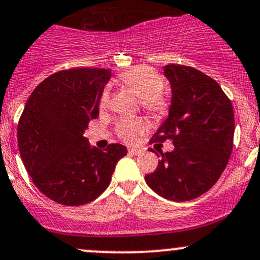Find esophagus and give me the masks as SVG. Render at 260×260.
<instances>
[{
	"label": "esophagus",
	"instance_id": "obj_1",
	"mask_svg": "<svg viewBox=\"0 0 260 260\" xmlns=\"http://www.w3.org/2000/svg\"><path fill=\"white\" fill-rule=\"evenodd\" d=\"M128 152L131 154H133V155H139V154L142 153V149H138V148H129L128 149Z\"/></svg>",
	"mask_w": 260,
	"mask_h": 260
}]
</instances>
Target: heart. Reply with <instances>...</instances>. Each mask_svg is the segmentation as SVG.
<instances>
[{
    "label": "heart",
    "instance_id": "heart-1",
    "mask_svg": "<svg viewBox=\"0 0 260 260\" xmlns=\"http://www.w3.org/2000/svg\"><path fill=\"white\" fill-rule=\"evenodd\" d=\"M122 84L133 90L141 98L142 107L155 118H161L168 113V100L160 92L162 81L160 76L152 68L138 65L119 74ZM110 102L108 91H104L100 99V107L106 108ZM144 122L141 118H124L117 124V133L119 138L125 142H133L143 133Z\"/></svg>",
    "mask_w": 260,
    "mask_h": 260
}]
</instances>
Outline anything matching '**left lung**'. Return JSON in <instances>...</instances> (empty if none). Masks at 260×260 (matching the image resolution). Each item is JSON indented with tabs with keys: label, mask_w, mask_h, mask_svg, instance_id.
<instances>
[{
	"label": "left lung",
	"mask_w": 260,
	"mask_h": 260,
	"mask_svg": "<svg viewBox=\"0 0 260 260\" xmlns=\"http://www.w3.org/2000/svg\"><path fill=\"white\" fill-rule=\"evenodd\" d=\"M164 75L172 86L169 116L150 143L172 139L174 150L160 152L158 168L145 181L161 198L190 201L209 191L226 169L235 136L233 107L217 82L195 68L169 64Z\"/></svg>",
	"instance_id": "left-lung-1"
}]
</instances>
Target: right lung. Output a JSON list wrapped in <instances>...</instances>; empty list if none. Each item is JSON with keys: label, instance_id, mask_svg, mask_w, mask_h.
I'll return each mask as SVG.
<instances>
[{"label": "right lung", "instance_id": "add662e5", "mask_svg": "<svg viewBox=\"0 0 260 260\" xmlns=\"http://www.w3.org/2000/svg\"><path fill=\"white\" fill-rule=\"evenodd\" d=\"M110 69L75 68L43 80L25 104L17 139L24 168L39 191L67 206L99 198L110 185L122 144L91 147L84 133L99 116Z\"/></svg>", "mask_w": 260, "mask_h": 260}]
</instances>
